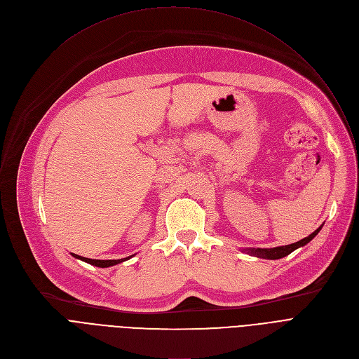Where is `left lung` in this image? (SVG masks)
I'll return each instance as SVG.
<instances>
[{
	"label": "left lung",
	"instance_id": "obj_1",
	"mask_svg": "<svg viewBox=\"0 0 359 359\" xmlns=\"http://www.w3.org/2000/svg\"><path fill=\"white\" fill-rule=\"evenodd\" d=\"M324 224H321L314 233H311L309 237H305L297 243H292V244H288V245H280V247H273V248H243L241 251H245L247 254L250 255H254V257L257 259H266V260H278V259H283L285 257V255L291 254L294 250L309 244L318 233L320 230L323 229Z\"/></svg>",
	"mask_w": 359,
	"mask_h": 359
}]
</instances>
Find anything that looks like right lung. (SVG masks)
Returning <instances> with one entry per match:
<instances>
[{
  "label": "right lung",
  "instance_id": "right-lung-1",
  "mask_svg": "<svg viewBox=\"0 0 359 359\" xmlns=\"http://www.w3.org/2000/svg\"><path fill=\"white\" fill-rule=\"evenodd\" d=\"M75 259H78V260H82V262H85V263H88V264H90V266H95V267H100V269H107V267H112V266H116V264H121V263H123V262H126V260H129V259H132L135 254H132V255H129V257H126V259H119V260H92V259H85V257H81V255H78V254H74V252H71Z\"/></svg>",
  "mask_w": 359,
  "mask_h": 359
}]
</instances>
